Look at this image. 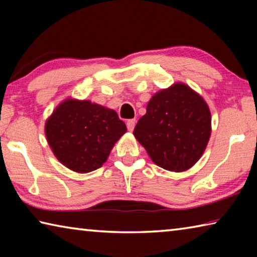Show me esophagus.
<instances>
[{
	"label": "esophagus",
	"instance_id": "esophagus-1",
	"mask_svg": "<svg viewBox=\"0 0 257 257\" xmlns=\"http://www.w3.org/2000/svg\"><path fill=\"white\" fill-rule=\"evenodd\" d=\"M135 124H136V119H130L127 121V128L129 132H133L135 128Z\"/></svg>",
	"mask_w": 257,
	"mask_h": 257
}]
</instances>
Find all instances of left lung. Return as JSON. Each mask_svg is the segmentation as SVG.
I'll list each match as a JSON object with an SVG mask.
<instances>
[{
	"label": "left lung",
	"instance_id": "1",
	"mask_svg": "<svg viewBox=\"0 0 257 257\" xmlns=\"http://www.w3.org/2000/svg\"><path fill=\"white\" fill-rule=\"evenodd\" d=\"M153 162L180 172L201 158L211 136V113L205 101L185 84L155 94L134 129Z\"/></svg>",
	"mask_w": 257,
	"mask_h": 257
}]
</instances>
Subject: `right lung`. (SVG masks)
I'll list each match as a JSON object with an SVG mask.
<instances>
[{"label":"right lung","mask_w":257,"mask_h":257,"mask_svg":"<svg viewBox=\"0 0 257 257\" xmlns=\"http://www.w3.org/2000/svg\"><path fill=\"white\" fill-rule=\"evenodd\" d=\"M125 132L115 111L77 99L61 103L45 124L47 142L56 159L80 173L101 168Z\"/></svg>","instance_id":"add662e5"}]
</instances>
